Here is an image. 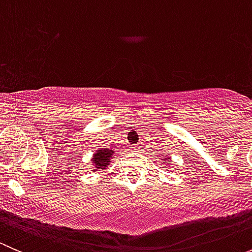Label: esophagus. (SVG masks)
Masks as SVG:
<instances>
[{"instance_id":"esophagus-1","label":"esophagus","mask_w":252,"mask_h":252,"mask_svg":"<svg viewBox=\"0 0 252 252\" xmlns=\"http://www.w3.org/2000/svg\"><path fill=\"white\" fill-rule=\"evenodd\" d=\"M138 149H140V146H138V145H134L133 150H138Z\"/></svg>"}]
</instances>
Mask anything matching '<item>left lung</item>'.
<instances>
[{
	"mask_svg": "<svg viewBox=\"0 0 252 252\" xmlns=\"http://www.w3.org/2000/svg\"><path fill=\"white\" fill-rule=\"evenodd\" d=\"M171 161H172V158L171 157L167 156V155H164V157H162V162H163L164 168H167V167H168V168H171V166H172Z\"/></svg>",
	"mask_w": 252,
	"mask_h": 252,
	"instance_id": "obj_1",
	"label": "left lung"
}]
</instances>
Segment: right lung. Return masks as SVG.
I'll list each match as a JSON object with an SVG mask.
<instances>
[{
	"label": "right lung",
	"mask_w": 252,
	"mask_h": 252,
	"mask_svg": "<svg viewBox=\"0 0 252 252\" xmlns=\"http://www.w3.org/2000/svg\"><path fill=\"white\" fill-rule=\"evenodd\" d=\"M114 151L110 149H98L96 150L95 154L93 155L91 158V163H93V168L91 171H105L113 159Z\"/></svg>",
	"instance_id": "right-lung-1"
}]
</instances>
